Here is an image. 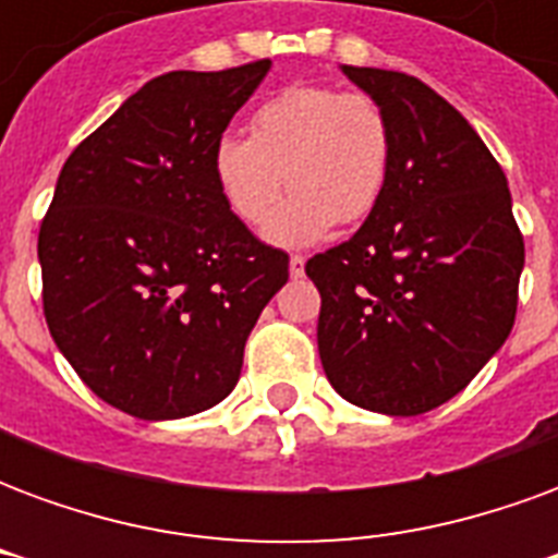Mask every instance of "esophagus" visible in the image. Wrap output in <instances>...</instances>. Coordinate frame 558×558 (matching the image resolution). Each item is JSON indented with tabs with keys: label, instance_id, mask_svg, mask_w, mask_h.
<instances>
[{
	"label": "esophagus",
	"instance_id": "1",
	"mask_svg": "<svg viewBox=\"0 0 558 558\" xmlns=\"http://www.w3.org/2000/svg\"><path fill=\"white\" fill-rule=\"evenodd\" d=\"M290 275H292V278H299V275H304V256L302 254H292L290 256Z\"/></svg>",
	"mask_w": 558,
	"mask_h": 558
}]
</instances>
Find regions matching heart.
I'll return each mask as SVG.
<instances>
[{
	"instance_id": "1",
	"label": "heart",
	"mask_w": 558,
	"mask_h": 558,
	"mask_svg": "<svg viewBox=\"0 0 558 558\" xmlns=\"http://www.w3.org/2000/svg\"><path fill=\"white\" fill-rule=\"evenodd\" d=\"M395 131L386 107L364 92L290 86L251 116V137L211 146V179L232 218L263 227L282 184L291 199L268 223L278 244H311L335 220L362 223L386 196Z\"/></svg>"
}]
</instances>
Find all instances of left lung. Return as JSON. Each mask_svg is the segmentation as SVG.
Wrapping results in <instances>:
<instances>
[{
  "instance_id": "obj_1",
  "label": "left lung",
  "mask_w": 558,
  "mask_h": 558,
  "mask_svg": "<svg viewBox=\"0 0 558 558\" xmlns=\"http://www.w3.org/2000/svg\"><path fill=\"white\" fill-rule=\"evenodd\" d=\"M343 74L386 107L395 167L362 230L304 266L323 299L319 359L343 400L421 415L511 335L526 247L502 167L442 95L400 71Z\"/></svg>"
}]
</instances>
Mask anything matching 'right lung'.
<instances>
[{"mask_svg":"<svg viewBox=\"0 0 558 558\" xmlns=\"http://www.w3.org/2000/svg\"><path fill=\"white\" fill-rule=\"evenodd\" d=\"M271 62L148 80L83 140L38 232L56 347L116 410L170 421L211 410L290 256L232 218L211 146Z\"/></svg>","mask_w":558,"mask_h":558,"instance_id":"add662e5","label":"right lung"}]
</instances>
